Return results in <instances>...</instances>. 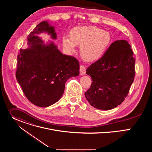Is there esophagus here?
I'll return each mask as SVG.
<instances>
[{"label":"esophagus","mask_w":152,"mask_h":152,"mask_svg":"<svg viewBox=\"0 0 152 152\" xmlns=\"http://www.w3.org/2000/svg\"><path fill=\"white\" fill-rule=\"evenodd\" d=\"M86 73V70L85 67L83 65H80V76H83Z\"/></svg>","instance_id":"1"}]
</instances>
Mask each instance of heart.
Returning <instances> with one entry per match:
<instances>
[{"mask_svg":"<svg viewBox=\"0 0 152 152\" xmlns=\"http://www.w3.org/2000/svg\"><path fill=\"white\" fill-rule=\"evenodd\" d=\"M111 40L110 34L95 26H77L70 31V37H62V45L68 53L76 51V45H80L82 57L88 61L100 59L106 52Z\"/></svg>","mask_w":152,"mask_h":152,"instance_id":"1","label":"heart"}]
</instances>
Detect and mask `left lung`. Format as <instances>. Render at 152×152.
I'll return each mask as SVG.
<instances>
[{
    "label": "left lung",
    "instance_id": "left-lung-1",
    "mask_svg": "<svg viewBox=\"0 0 152 152\" xmlns=\"http://www.w3.org/2000/svg\"><path fill=\"white\" fill-rule=\"evenodd\" d=\"M134 53L128 42H113L98 61L86 69L93 81L85 93L86 99L95 108L110 110L120 104L134 80Z\"/></svg>",
    "mask_w": 152,
    "mask_h": 152
}]
</instances>
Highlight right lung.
Segmentation results:
<instances>
[{"mask_svg": "<svg viewBox=\"0 0 152 152\" xmlns=\"http://www.w3.org/2000/svg\"><path fill=\"white\" fill-rule=\"evenodd\" d=\"M47 33L57 38L55 28L48 21L39 23L28 37V48L20 49L15 73L27 99L39 107H48L62 97L66 81L79 75V63L62 54L53 41L46 44L37 34Z\"/></svg>", "mask_w": 152, "mask_h": 152, "instance_id": "obj_1", "label": "right lung"}]
</instances>
